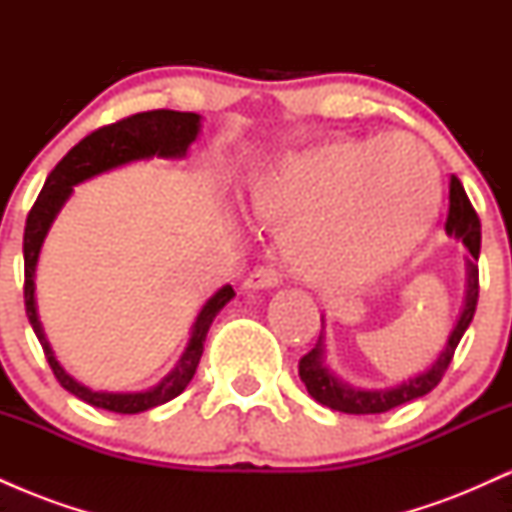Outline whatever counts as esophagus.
Wrapping results in <instances>:
<instances>
[{
  "label": "esophagus",
  "instance_id": "esophagus-1",
  "mask_svg": "<svg viewBox=\"0 0 512 512\" xmlns=\"http://www.w3.org/2000/svg\"><path fill=\"white\" fill-rule=\"evenodd\" d=\"M281 284V276L272 267H260L255 272L248 274V279L243 281L245 291H260V289H276Z\"/></svg>",
  "mask_w": 512,
  "mask_h": 512
}]
</instances>
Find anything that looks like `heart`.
I'll use <instances>...</instances> for the list:
<instances>
[{
	"instance_id": "b5f03b06",
	"label": "heart",
	"mask_w": 512,
	"mask_h": 512,
	"mask_svg": "<svg viewBox=\"0 0 512 512\" xmlns=\"http://www.w3.org/2000/svg\"><path fill=\"white\" fill-rule=\"evenodd\" d=\"M245 207L281 228L293 274L356 286L402 264L431 231L438 175L414 139H342L289 151L252 175Z\"/></svg>"
}]
</instances>
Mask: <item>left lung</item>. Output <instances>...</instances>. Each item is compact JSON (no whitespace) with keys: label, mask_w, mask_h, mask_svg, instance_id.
<instances>
[{"label":"left lung","mask_w":512,"mask_h":512,"mask_svg":"<svg viewBox=\"0 0 512 512\" xmlns=\"http://www.w3.org/2000/svg\"><path fill=\"white\" fill-rule=\"evenodd\" d=\"M445 233L450 238L462 240L464 248L469 255L464 257V298L462 310L457 315L455 327H452L448 342H445L443 351L436 356L421 373L411 375V378L402 380V383L390 387H358L351 383H344L337 373L327 363V344H325V315H322V332L317 337L315 349L305 354L298 363V375H301L308 395L320 402L322 407H330L342 414H383L407 404L411 399H419L428 395V392L443 380L445 370H448L452 354H455L457 344H460L462 334L467 332L469 322H472L474 310H477L479 298V248H481V223L477 211H474L472 202H469L467 192H464L462 182L457 178L450 180V211L448 221H445Z\"/></svg>","instance_id":"obj_1"}]
</instances>
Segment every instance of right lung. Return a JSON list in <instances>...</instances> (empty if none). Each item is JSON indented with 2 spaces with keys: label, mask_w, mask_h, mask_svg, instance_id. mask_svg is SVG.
I'll return each mask as SVG.
<instances>
[{
  "label": "right lung",
  "mask_w": 512,
  "mask_h": 512,
  "mask_svg": "<svg viewBox=\"0 0 512 512\" xmlns=\"http://www.w3.org/2000/svg\"><path fill=\"white\" fill-rule=\"evenodd\" d=\"M202 129V115L197 113H178V110H149V113H137L127 120L115 122V125L101 127L88 134L79 144L69 151L67 156L57 163L55 170L45 180L43 190L35 199L31 214L26 219V233H23V267H26V286H23V298H26V315L31 322L35 337L43 346L45 358H48L52 373L60 380V385L81 402L91 407L115 411V414H139V411L161 407L170 402L190 385L192 375L199 366V358L204 351V339L219 315V310L236 296L231 284L221 286L214 296L199 310L195 325H192L190 342L178 358L173 368L142 392H103L91 390L81 385L60 366L55 351L45 337L43 322L38 317V303H35V269H38L40 250H43L45 238H48L52 223L60 214L67 199L72 197L74 187L79 182L96 178V175L108 173V170L127 166L134 161H149V158H185L187 151Z\"/></svg>",
  "instance_id": "1"
}]
</instances>
